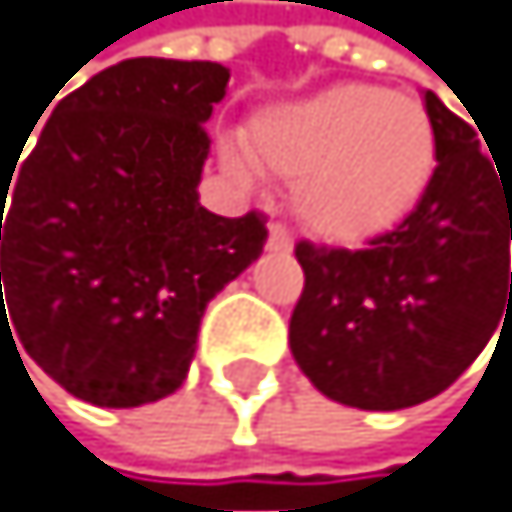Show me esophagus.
I'll use <instances>...</instances> for the list:
<instances>
[{
    "label": "esophagus",
    "instance_id": "obj_1",
    "mask_svg": "<svg viewBox=\"0 0 512 512\" xmlns=\"http://www.w3.org/2000/svg\"><path fill=\"white\" fill-rule=\"evenodd\" d=\"M267 248H271V251H290V248H294V238H290L287 225L271 222V235H267Z\"/></svg>",
    "mask_w": 512,
    "mask_h": 512
}]
</instances>
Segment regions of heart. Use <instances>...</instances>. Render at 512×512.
I'll use <instances>...</instances> for the list:
<instances>
[{"label": "heart", "instance_id": "b5f03b06", "mask_svg": "<svg viewBox=\"0 0 512 512\" xmlns=\"http://www.w3.org/2000/svg\"><path fill=\"white\" fill-rule=\"evenodd\" d=\"M247 156L228 146L225 166L248 179L258 166L290 176L310 231L366 241L415 209L435 172L438 140L428 110L372 84H336L271 107L254 120Z\"/></svg>", "mask_w": 512, "mask_h": 512}]
</instances>
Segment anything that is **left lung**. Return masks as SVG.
<instances>
[{
	"mask_svg": "<svg viewBox=\"0 0 512 512\" xmlns=\"http://www.w3.org/2000/svg\"><path fill=\"white\" fill-rule=\"evenodd\" d=\"M438 166L402 225L362 251L297 245L290 353L340 405L395 412L441 395L512 313V166L425 91ZM487 143V140H484Z\"/></svg>",
	"mask_w": 512,
	"mask_h": 512,
	"instance_id": "obj_1",
	"label": "left lung"
}]
</instances>
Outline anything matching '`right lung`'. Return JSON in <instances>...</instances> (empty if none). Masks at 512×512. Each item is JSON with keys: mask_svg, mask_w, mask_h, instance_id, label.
Returning a JSON list of instances; mask_svg holds the SVG:
<instances>
[{"mask_svg": "<svg viewBox=\"0 0 512 512\" xmlns=\"http://www.w3.org/2000/svg\"><path fill=\"white\" fill-rule=\"evenodd\" d=\"M228 77L215 61H120L61 100L15 177L0 172V336L74 398L176 392L209 300L264 251L261 212L199 205Z\"/></svg>", "mask_w": 512, "mask_h": 512, "instance_id": "obj_1", "label": "right lung"}]
</instances>
